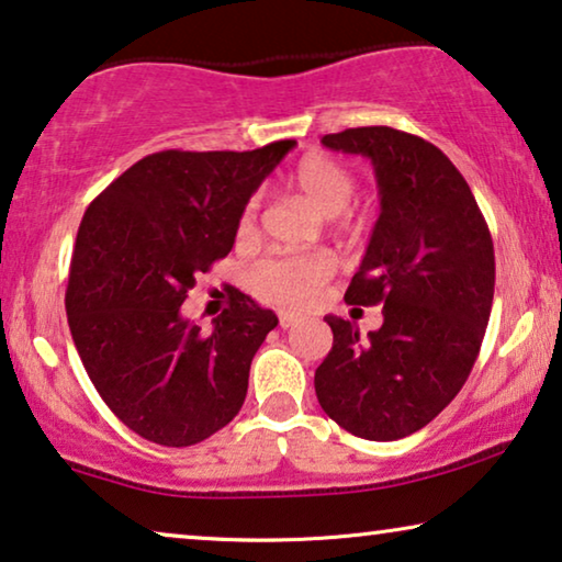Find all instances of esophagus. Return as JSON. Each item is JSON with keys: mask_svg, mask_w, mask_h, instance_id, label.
<instances>
[{"mask_svg": "<svg viewBox=\"0 0 562 562\" xmlns=\"http://www.w3.org/2000/svg\"><path fill=\"white\" fill-rule=\"evenodd\" d=\"M296 322H299V317H296V314H291V312H281V314H279V325H281L283 329L294 327V325H296Z\"/></svg>", "mask_w": 562, "mask_h": 562, "instance_id": "34e87169", "label": "esophagus"}]
</instances>
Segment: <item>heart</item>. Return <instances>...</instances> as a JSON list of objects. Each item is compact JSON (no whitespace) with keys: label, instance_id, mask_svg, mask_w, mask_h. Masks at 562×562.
I'll use <instances>...</instances> for the list:
<instances>
[{"label":"heart","instance_id":"1","mask_svg":"<svg viewBox=\"0 0 562 562\" xmlns=\"http://www.w3.org/2000/svg\"><path fill=\"white\" fill-rule=\"evenodd\" d=\"M289 187L317 206L327 217L345 212L356 196V179L345 166L325 156H306L289 173ZM258 217V199H250L240 220V233L250 235ZM335 271L327 256H273L258 260L248 273L256 296L283 306H302Z\"/></svg>","mask_w":562,"mask_h":562}]
</instances>
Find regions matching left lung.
Here are the masks:
<instances>
[{
    "label": "left lung",
    "instance_id": "8db88e82",
    "mask_svg": "<svg viewBox=\"0 0 562 562\" xmlns=\"http://www.w3.org/2000/svg\"><path fill=\"white\" fill-rule=\"evenodd\" d=\"M371 158L381 214L345 302L383 306L360 337L329 314L333 350L314 373L319 406L350 435L389 442L429 425L463 389L494 304V243L475 196L432 143L394 127L325 135Z\"/></svg>",
    "mask_w": 562,
    "mask_h": 562
}]
</instances>
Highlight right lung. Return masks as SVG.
<instances>
[{
  "instance_id": "1",
  "label": "right lung",
  "mask_w": 562,
  "mask_h": 562,
  "mask_svg": "<svg viewBox=\"0 0 562 562\" xmlns=\"http://www.w3.org/2000/svg\"><path fill=\"white\" fill-rule=\"evenodd\" d=\"M294 145L153 153L83 212L68 327L99 396L145 440L189 448L240 412L252 356L279 317L235 289L204 335L181 304L233 250L245 204Z\"/></svg>"
}]
</instances>
